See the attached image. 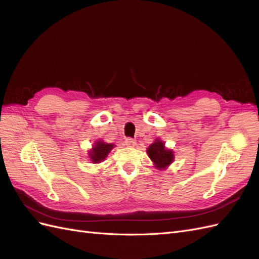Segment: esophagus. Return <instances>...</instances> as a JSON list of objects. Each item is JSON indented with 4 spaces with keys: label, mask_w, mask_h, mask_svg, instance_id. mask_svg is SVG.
<instances>
[{
    "label": "esophagus",
    "mask_w": 259,
    "mask_h": 259,
    "mask_svg": "<svg viewBox=\"0 0 259 259\" xmlns=\"http://www.w3.org/2000/svg\"><path fill=\"white\" fill-rule=\"evenodd\" d=\"M125 145H126L127 147H134L135 145H136V142H135V139H133V138H125Z\"/></svg>",
    "instance_id": "34e87169"
}]
</instances>
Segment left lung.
<instances>
[{"instance_id":"left-lung-1","label":"left lung","mask_w":259,"mask_h":259,"mask_svg":"<svg viewBox=\"0 0 259 259\" xmlns=\"http://www.w3.org/2000/svg\"><path fill=\"white\" fill-rule=\"evenodd\" d=\"M148 155L151 161L154 163V165L158 168H165L174 160V154L171 150L165 149L164 143L161 140L156 139L155 142L149 146L148 148Z\"/></svg>"}]
</instances>
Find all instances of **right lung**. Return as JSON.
<instances>
[{
    "label": "right lung",
    "instance_id": "add662e5",
    "mask_svg": "<svg viewBox=\"0 0 259 259\" xmlns=\"http://www.w3.org/2000/svg\"><path fill=\"white\" fill-rule=\"evenodd\" d=\"M113 148L112 144H106L104 142H96L95 146L93 147L92 151L89 153L90 154V159L92 160V162L94 163H99L101 161H104L108 153L111 151V149Z\"/></svg>",
    "mask_w": 259,
    "mask_h": 259
}]
</instances>
